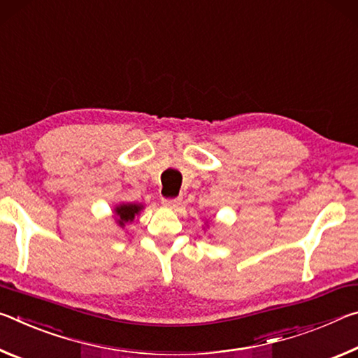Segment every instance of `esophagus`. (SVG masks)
Returning <instances> with one entry per match:
<instances>
[{
	"mask_svg": "<svg viewBox=\"0 0 358 358\" xmlns=\"http://www.w3.org/2000/svg\"><path fill=\"white\" fill-rule=\"evenodd\" d=\"M162 203H163V206H165V208L174 209L180 201H179V198H163Z\"/></svg>",
	"mask_w": 358,
	"mask_h": 358,
	"instance_id": "34e87169",
	"label": "esophagus"
}]
</instances>
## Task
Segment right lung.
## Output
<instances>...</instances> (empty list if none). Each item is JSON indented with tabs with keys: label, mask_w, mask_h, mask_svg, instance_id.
Segmentation results:
<instances>
[{
	"label": "right lung",
	"mask_w": 358,
	"mask_h": 358,
	"mask_svg": "<svg viewBox=\"0 0 358 358\" xmlns=\"http://www.w3.org/2000/svg\"><path fill=\"white\" fill-rule=\"evenodd\" d=\"M143 209V204H134V203H122L114 209L117 215V224L120 227H125L128 222L134 220V215L139 214V210Z\"/></svg>",
	"instance_id": "add662e5"
}]
</instances>
